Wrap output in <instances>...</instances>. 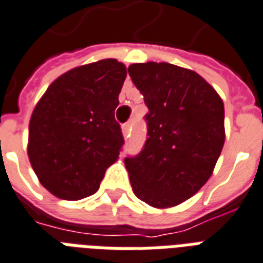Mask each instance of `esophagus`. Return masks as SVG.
I'll use <instances>...</instances> for the list:
<instances>
[{"label": "esophagus", "instance_id": "1", "mask_svg": "<svg viewBox=\"0 0 263 263\" xmlns=\"http://www.w3.org/2000/svg\"><path fill=\"white\" fill-rule=\"evenodd\" d=\"M131 134V123H125L123 125V135L124 138H128Z\"/></svg>", "mask_w": 263, "mask_h": 263}]
</instances>
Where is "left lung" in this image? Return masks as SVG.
I'll use <instances>...</instances> for the list:
<instances>
[{"mask_svg":"<svg viewBox=\"0 0 263 263\" xmlns=\"http://www.w3.org/2000/svg\"><path fill=\"white\" fill-rule=\"evenodd\" d=\"M143 95L147 139L124 163L132 190L152 207L183 203L210 179L225 143V109L201 76L170 63L128 67Z\"/></svg>","mask_w":263,"mask_h":263,"instance_id":"1","label":"left lung"}]
</instances>
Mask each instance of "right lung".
Returning a JSON list of instances; mask_svg holds the SVG:
<instances>
[{
  "label": "right lung",
  "instance_id": "right-lung-1",
  "mask_svg": "<svg viewBox=\"0 0 263 263\" xmlns=\"http://www.w3.org/2000/svg\"><path fill=\"white\" fill-rule=\"evenodd\" d=\"M127 69L103 59L70 70L49 85L29 125V158L41 185L63 200L99 189L118 158L123 132L114 118Z\"/></svg>",
  "mask_w": 263,
  "mask_h": 263
}]
</instances>
